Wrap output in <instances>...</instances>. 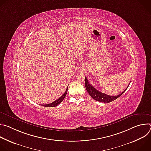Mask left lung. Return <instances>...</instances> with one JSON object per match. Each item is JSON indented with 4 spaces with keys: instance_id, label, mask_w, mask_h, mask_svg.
<instances>
[{
    "instance_id": "1",
    "label": "left lung",
    "mask_w": 151,
    "mask_h": 151,
    "mask_svg": "<svg viewBox=\"0 0 151 151\" xmlns=\"http://www.w3.org/2000/svg\"><path fill=\"white\" fill-rule=\"evenodd\" d=\"M85 88H86V90H87V92L88 93L90 96L94 100L100 101V102H103V103H109V102H111V101L116 100L119 97H120L125 91V90L128 88V87H127V88L122 93L119 94V95L116 96H109V95L106 94L104 93H103L99 91V90H96L89 83L87 77H85Z\"/></svg>"
}]
</instances>
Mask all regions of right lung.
Instances as JSON below:
<instances>
[{"mask_svg":"<svg viewBox=\"0 0 151 151\" xmlns=\"http://www.w3.org/2000/svg\"><path fill=\"white\" fill-rule=\"evenodd\" d=\"M68 87L66 90V91L64 93V94L57 100H56L55 101H54L52 103H51L50 104H42V106H45V107H55L57 106H58L61 101H63V100H64V97H66L67 93H68Z\"/></svg>","mask_w":151,"mask_h":151,"instance_id":"right-lung-1","label":"right lung"}]
</instances>
